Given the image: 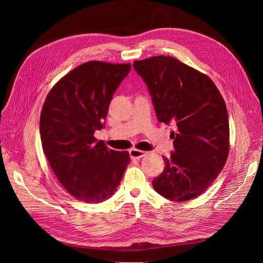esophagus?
I'll use <instances>...</instances> for the list:
<instances>
[{"label": "esophagus", "instance_id": "34e87169", "mask_svg": "<svg viewBox=\"0 0 263 263\" xmlns=\"http://www.w3.org/2000/svg\"><path fill=\"white\" fill-rule=\"evenodd\" d=\"M147 155L146 151L138 150V149H130L129 150V156L132 159H140Z\"/></svg>", "mask_w": 263, "mask_h": 263}]
</instances>
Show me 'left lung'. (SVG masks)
<instances>
[{"mask_svg":"<svg viewBox=\"0 0 263 263\" xmlns=\"http://www.w3.org/2000/svg\"><path fill=\"white\" fill-rule=\"evenodd\" d=\"M134 69L148 86L158 121L177 125L174 153L154 189L170 201L201 195L220 173L229 154L225 101L212 79L169 55L136 60Z\"/></svg>","mask_w":263,"mask_h":263,"instance_id":"1","label":"left lung"}]
</instances>
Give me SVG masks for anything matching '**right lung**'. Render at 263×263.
Here are the masks:
<instances>
[{"label": "right lung", "mask_w": 263, "mask_h": 263, "mask_svg": "<svg viewBox=\"0 0 263 263\" xmlns=\"http://www.w3.org/2000/svg\"><path fill=\"white\" fill-rule=\"evenodd\" d=\"M130 67L87 61L62 77L44 103L39 122L44 154L61 185L85 203L112 196L130 160L128 151L107 149L94 137Z\"/></svg>", "instance_id": "1"}]
</instances>
